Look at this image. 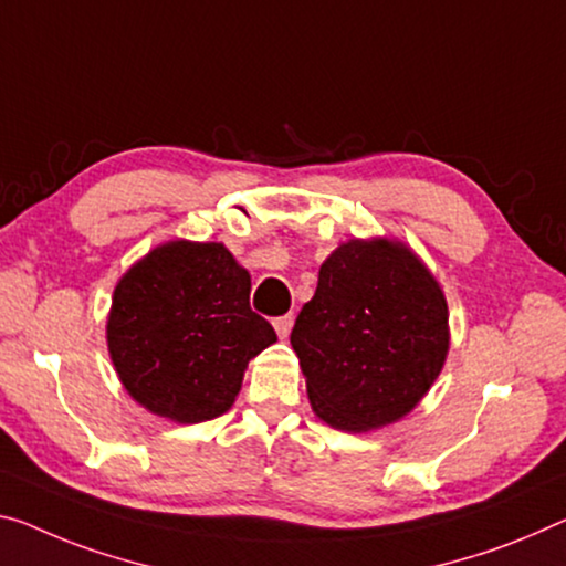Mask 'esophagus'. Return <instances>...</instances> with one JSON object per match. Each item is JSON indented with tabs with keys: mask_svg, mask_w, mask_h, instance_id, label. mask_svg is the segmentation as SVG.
Returning a JSON list of instances; mask_svg holds the SVG:
<instances>
[{
	"mask_svg": "<svg viewBox=\"0 0 566 566\" xmlns=\"http://www.w3.org/2000/svg\"><path fill=\"white\" fill-rule=\"evenodd\" d=\"M273 326H275V334L281 336V338H285L291 334V326H293V316L291 313H285V316H277L275 321H273Z\"/></svg>",
	"mask_w": 566,
	"mask_h": 566,
	"instance_id": "1",
	"label": "esophagus"
}]
</instances>
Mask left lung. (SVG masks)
Returning a JSON list of instances; mask_svg holds the SVG:
<instances>
[{"mask_svg": "<svg viewBox=\"0 0 566 566\" xmlns=\"http://www.w3.org/2000/svg\"><path fill=\"white\" fill-rule=\"evenodd\" d=\"M291 346L318 420L344 432L410 415L450 349L438 277L402 240H346L324 260Z\"/></svg>", "mask_w": 566, "mask_h": 566, "instance_id": "8db88e82", "label": "left lung"}]
</instances>
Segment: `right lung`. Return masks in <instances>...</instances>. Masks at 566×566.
Returning a JSON list of instances; mask_svg holds the SVG:
<instances>
[{
	"label": "right lung",
	"mask_w": 566,
	"mask_h": 566,
	"mask_svg": "<svg viewBox=\"0 0 566 566\" xmlns=\"http://www.w3.org/2000/svg\"><path fill=\"white\" fill-rule=\"evenodd\" d=\"M106 342L138 405L195 424L230 410L248 361L277 336L250 308V273L222 242L169 240L120 275Z\"/></svg>",
	"instance_id": "add662e5"
}]
</instances>
